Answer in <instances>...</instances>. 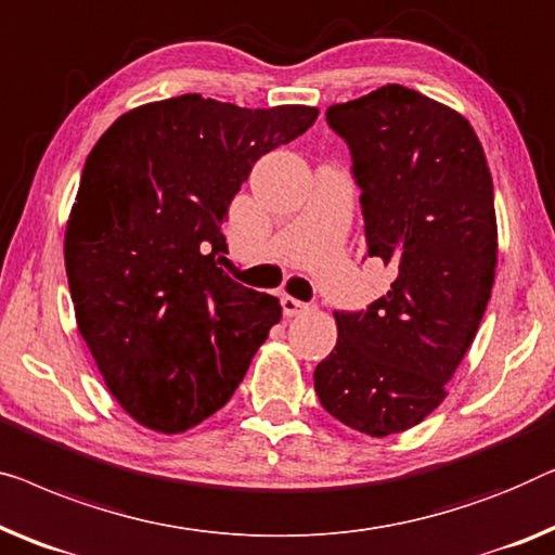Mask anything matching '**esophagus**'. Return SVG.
I'll list each match as a JSON object with an SVG mask.
<instances>
[{
    "mask_svg": "<svg viewBox=\"0 0 555 555\" xmlns=\"http://www.w3.org/2000/svg\"><path fill=\"white\" fill-rule=\"evenodd\" d=\"M312 308L310 302H305V300H297V297H291V295H285L283 297V312L287 318H295V315H302V312H308Z\"/></svg>",
    "mask_w": 555,
    "mask_h": 555,
    "instance_id": "obj_1",
    "label": "esophagus"
}]
</instances>
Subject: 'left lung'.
Segmentation results:
<instances>
[{"label": "left lung", "mask_w": 555, "mask_h": 555, "mask_svg": "<svg viewBox=\"0 0 555 555\" xmlns=\"http://www.w3.org/2000/svg\"><path fill=\"white\" fill-rule=\"evenodd\" d=\"M325 119L350 150L365 258L396 278L365 310H335L315 392L335 421L383 438L443 403L478 333L495 278L493 180L468 119L408 87L333 104Z\"/></svg>", "instance_id": "1"}]
</instances>
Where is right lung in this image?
<instances>
[{
    "label": "right lung",
    "instance_id": "1",
    "mask_svg": "<svg viewBox=\"0 0 555 555\" xmlns=\"http://www.w3.org/2000/svg\"><path fill=\"white\" fill-rule=\"evenodd\" d=\"M315 119L180 94L127 112L87 157L64 235L72 302L109 392L147 428L220 411L283 318L218 268L224 220L253 165Z\"/></svg>",
    "mask_w": 555,
    "mask_h": 555
}]
</instances>
